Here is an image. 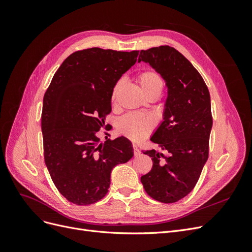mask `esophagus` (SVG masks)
I'll list each match as a JSON object with an SVG mask.
<instances>
[{"label": "esophagus", "mask_w": 252, "mask_h": 252, "mask_svg": "<svg viewBox=\"0 0 252 252\" xmlns=\"http://www.w3.org/2000/svg\"><path fill=\"white\" fill-rule=\"evenodd\" d=\"M133 154H134L135 157L140 156V154H141V151H140V149L138 148V146H136V145H133Z\"/></svg>", "instance_id": "obj_1"}]
</instances>
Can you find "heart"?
<instances>
[{"label":"heart","mask_w":252,"mask_h":252,"mask_svg":"<svg viewBox=\"0 0 252 252\" xmlns=\"http://www.w3.org/2000/svg\"><path fill=\"white\" fill-rule=\"evenodd\" d=\"M138 82L145 95L150 94H159L164 88V81L162 77L155 70H145L141 72L138 77ZM122 84H123V81L120 80L116 84V86H114L112 100L116 98L119 90L122 87ZM155 124V120L151 117L142 116V114L136 113H129L120 119L117 128L121 134L127 136L128 139L132 141H140L146 138L152 131Z\"/></svg>","instance_id":"1"}]
</instances>
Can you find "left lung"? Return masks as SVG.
<instances>
[{"label":"left lung","instance_id":"1","mask_svg":"<svg viewBox=\"0 0 252 252\" xmlns=\"http://www.w3.org/2000/svg\"><path fill=\"white\" fill-rule=\"evenodd\" d=\"M148 63L168 88L164 118L151 136L161 150H143L151 170L141 177L145 191L161 203L185 197L199 181L209 154L212 127L209 90L193 65L170 46L141 50L138 62Z\"/></svg>","mask_w":252,"mask_h":252}]
</instances>
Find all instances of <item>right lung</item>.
Returning <instances> with one entry per match:
<instances>
[{"label":"right lung","mask_w":252,"mask_h":252,"mask_svg":"<svg viewBox=\"0 0 252 252\" xmlns=\"http://www.w3.org/2000/svg\"><path fill=\"white\" fill-rule=\"evenodd\" d=\"M138 55V50L97 47L75 51L60 66L44 94L45 164L60 193L75 205L102 200L113 167L133 156L132 144L124 136H105L102 143L96 133L111 112L114 86Z\"/></svg>","instance_id":"1"}]
</instances>
